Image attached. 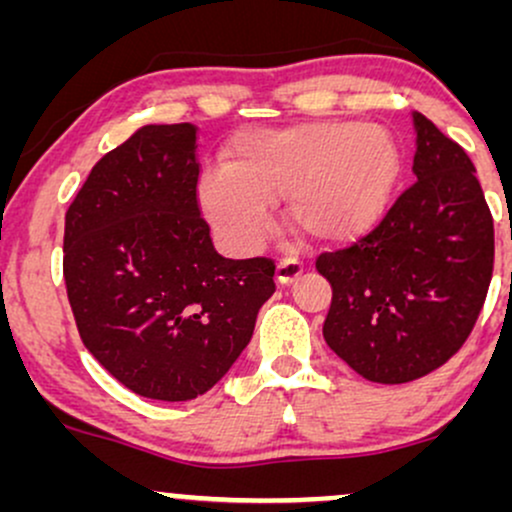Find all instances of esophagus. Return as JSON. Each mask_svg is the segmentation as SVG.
Instances as JSON below:
<instances>
[{
  "instance_id": "obj_1",
  "label": "esophagus",
  "mask_w": 512,
  "mask_h": 512,
  "mask_svg": "<svg viewBox=\"0 0 512 512\" xmlns=\"http://www.w3.org/2000/svg\"><path fill=\"white\" fill-rule=\"evenodd\" d=\"M303 274V262L298 257H281L276 264V276H279L281 284H291L298 276Z\"/></svg>"
}]
</instances>
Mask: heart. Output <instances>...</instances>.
Wrapping results in <instances>:
<instances>
[{
  "label": "heart",
  "instance_id": "1",
  "mask_svg": "<svg viewBox=\"0 0 512 512\" xmlns=\"http://www.w3.org/2000/svg\"><path fill=\"white\" fill-rule=\"evenodd\" d=\"M402 173V154L380 125L320 120L252 129L233 139L226 161L199 178V207L238 252L262 245L272 204L284 202L303 236L339 243L383 216Z\"/></svg>",
  "mask_w": 512,
  "mask_h": 512
}]
</instances>
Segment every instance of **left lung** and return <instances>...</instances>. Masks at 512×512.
Instances as JSON below:
<instances>
[{
	"mask_svg": "<svg viewBox=\"0 0 512 512\" xmlns=\"http://www.w3.org/2000/svg\"><path fill=\"white\" fill-rule=\"evenodd\" d=\"M414 185L383 221L315 260L332 284L322 334L370 383L424 378L460 351L493 274V216L464 149L414 113Z\"/></svg>",
	"mask_w": 512,
	"mask_h": 512,
	"instance_id": "left-lung-1",
	"label": "left lung"
}]
</instances>
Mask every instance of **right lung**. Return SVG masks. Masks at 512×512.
<instances>
[{"instance_id": "obj_1", "label": "right lung", "mask_w": 512, "mask_h": 512, "mask_svg": "<svg viewBox=\"0 0 512 512\" xmlns=\"http://www.w3.org/2000/svg\"><path fill=\"white\" fill-rule=\"evenodd\" d=\"M197 180V127L146 125L93 166L64 216L81 342L117 383L161 402L219 383L276 291L274 260L214 250Z\"/></svg>"}]
</instances>
